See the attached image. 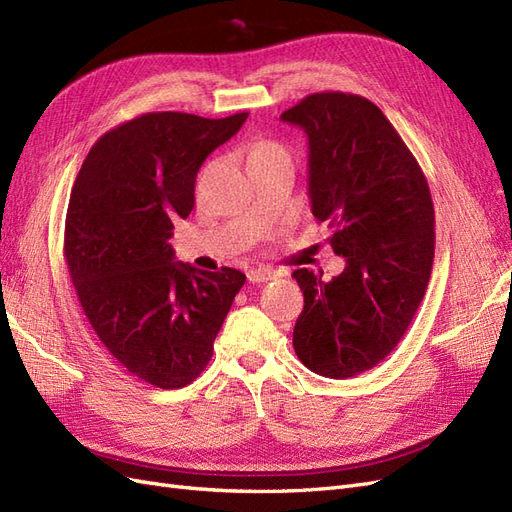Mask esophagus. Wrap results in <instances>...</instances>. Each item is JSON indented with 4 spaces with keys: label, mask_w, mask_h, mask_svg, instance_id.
Segmentation results:
<instances>
[{
    "label": "esophagus",
    "mask_w": 512,
    "mask_h": 512,
    "mask_svg": "<svg viewBox=\"0 0 512 512\" xmlns=\"http://www.w3.org/2000/svg\"><path fill=\"white\" fill-rule=\"evenodd\" d=\"M273 277H275V271H271V269H262V267H258V269L247 271V282H250V284H262V282H269V280H273Z\"/></svg>",
    "instance_id": "1"
}]
</instances>
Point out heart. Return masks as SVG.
<instances>
[{
    "instance_id": "heart-1",
    "label": "heart",
    "mask_w": 512,
    "mask_h": 512,
    "mask_svg": "<svg viewBox=\"0 0 512 512\" xmlns=\"http://www.w3.org/2000/svg\"><path fill=\"white\" fill-rule=\"evenodd\" d=\"M271 160H290L288 147L277 141H254L247 147V162H250V166Z\"/></svg>"
}]
</instances>
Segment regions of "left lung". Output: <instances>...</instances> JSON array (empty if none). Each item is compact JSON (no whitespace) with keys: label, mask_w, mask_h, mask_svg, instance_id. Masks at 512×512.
<instances>
[{"label":"left lung","mask_w":512,"mask_h":512,"mask_svg":"<svg viewBox=\"0 0 512 512\" xmlns=\"http://www.w3.org/2000/svg\"><path fill=\"white\" fill-rule=\"evenodd\" d=\"M307 134L312 213L346 269L322 282L292 273L303 312L292 346L314 374L344 380L378 365L404 337L433 265V203L421 166L367 98L322 91L280 117Z\"/></svg>","instance_id":"8db88e82"}]
</instances>
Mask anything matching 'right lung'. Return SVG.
<instances>
[{"mask_svg":"<svg viewBox=\"0 0 512 512\" xmlns=\"http://www.w3.org/2000/svg\"><path fill=\"white\" fill-rule=\"evenodd\" d=\"M245 119L141 115L98 138L74 181L64 256L83 312L115 361L158 389L200 376L245 284L237 269L177 262L168 243L200 166Z\"/></svg>","mask_w":512,"mask_h":512,"instance_id":"right-lung-1","label":"right lung"}]
</instances>
